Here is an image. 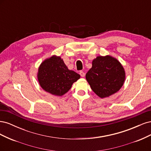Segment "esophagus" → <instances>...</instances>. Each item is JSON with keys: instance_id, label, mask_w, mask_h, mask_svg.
I'll list each match as a JSON object with an SVG mask.
<instances>
[{"instance_id": "1", "label": "esophagus", "mask_w": 151, "mask_h": 151, "mask_svg": "<svg viewBox=\"0 0 151 151\" xmlns=\"http://www.w3.org/2000/svg\"><path fill=\"white\" fill-rule=\"evenodd\" d=\"M80 75H81V77H84V76H85V73L83 72V71H80Z\"/></svg>"}]
</instances>
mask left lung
Segmentation results:
<instances>
[{
  "instance_id": "obj_1",
  "label": "left lung",
  "mask_w": 151,
  "mask_h": 151,
  "mask_svg": "<svg viewBox=\"0 0 151 151\" xmlns=\"http://www.w3.org/2000/svg\"><path fill=\"white\" fill-rule=\"evenodd\" d=\"M86 78L99 97H109L119 91L124 83L125 73L121 63L111 56H99L93 60Z\"/></svg>"
}]
</instances>
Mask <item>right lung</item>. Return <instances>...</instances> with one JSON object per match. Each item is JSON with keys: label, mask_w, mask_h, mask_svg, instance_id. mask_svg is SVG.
<instances>
[{"label": "right lung", "mask_w": 151, "mask_h": 151, "mask_svg": "<svg viewBox=\"0 0 151 151\" xmlns=\"http://www.w3.org/2000/svg\"><path fill=\"white\" fill-rule=\"evenodd\" d=\"M80 75L68 70L60 57L52 56L43 61L38 68V79L41 87L47 92L60 96L71 88Z\"/></svg>", "instance_id": "add662e5"}]
</instances>
